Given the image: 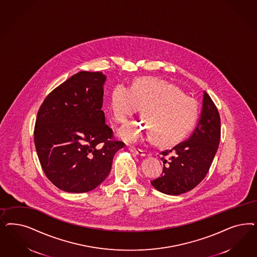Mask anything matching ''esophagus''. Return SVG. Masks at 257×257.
Returning <instances> with one entry per match:
<instances>
[{
	"instance_id": "1",
	"label": "esophagus",
	"mask_w": 257,
	"mask_h": 257,
	"mask_svg": "<svg viewBox=\"0 0 257 257\" xmlns=\"http://www.w3.org/2000/svg\"><path fill=\"white\" fill-rule=\"evenodd\" d=\"M130 150H131L132 152H133V153H135L136 155H138V156L145 157V156L147 155V152H146L144 149H135V148H130Z\"/></svg>"
}]
</instances>
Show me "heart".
<instances>
[{"instance_id":"1","label":"heart","mask_w":257,"mask_h":257,"mask_svg":"<svg viewBox=\"0 0 257 257\" xmlns=\"http://www.w3.org/2000/svg\"><path fill=\"white\" fill-rule=\"evenodd\" d=\"M109 107L115 121L122 124L143 108L145 122H133L119 131L120 137L130 143L153 136L160 144L172 145L189 133L198 115L196 100L156 78H142L133 88L117 84L110 93Z\"/></svg>"}]
</instances>
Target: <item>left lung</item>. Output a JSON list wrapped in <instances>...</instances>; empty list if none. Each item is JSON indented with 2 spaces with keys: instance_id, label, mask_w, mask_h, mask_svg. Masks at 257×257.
<instances>
[{
  "instance_id": "8db88e82",
  "label": "left lung",
  "mask_w": 257,
  "mask_h": 257,
  "mask_svg": "<svg viewBox=\"0 0 257 257\" xmlns=\"http://www.w3.org/2000/svg\"><path fill=\"white\" fill-rule=\"evenodd\" d=\"M220 140V117L215 103L203 92L199 123L186 141L163 151L164 168L152 186L166 195H181L195 188L209 171Z\"/></svg>"
}]
</instances>
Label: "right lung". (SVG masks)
I'll use <instances>...</instances> for the list:
<instances>
[{"label": "right lung", "mask_w": 257, "mask_h": 257, "mask_svg": "<svg viewBox=\"0 0 257 257\" xmlns=\"http://www.w3.org/2000/svg\"><path fill=\"white\" fill-rule=\"evenodd\" d=\"M106 75L82 71L51 91L38 111L34 141L41 166L60 190H93L108 177L114 154L124 148L113 139L102 110Z\"/></svg>", "instance_id": "1"}]
</instances>
